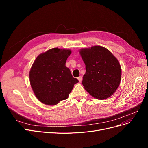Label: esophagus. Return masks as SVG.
Listing matches in <instances>:
<instances>
[{
  "label": "esophagus",
  "instance_id": "34e87169",
  "mask_svg": "<svg viewBox=\"0 0 148 148\" xmlns=\"http://www.w3.org/2000/svg\"><path fill=\"white\" fill-rule=\"evenodd\" d=\"M77 79H78V80H79V81L80 82H81L82 81V76H79Z\"/></svg>",
  "mask_w": 148,
  "mask_h": 148
}]
</instances>
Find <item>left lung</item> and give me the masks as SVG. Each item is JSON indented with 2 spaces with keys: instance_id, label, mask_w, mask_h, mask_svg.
<instances>
[{
  "instance_id": "1",
  "label": "left lung",
  "mask_w": 148,
  "mask_h": 148,
  "mask_svg": "<svg viewBox=\"0 0 148 148\" xmlns=\"http://www.w3.org/2000/svg\"><path fill=\"white\" fill-rule=\"evenodd\" d=\"M86 65L82 84L94 98L104 99L113 95L121 79V68L113 54L101 46L80 51Z\"/></svg>"
}]
</instances>
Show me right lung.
Instances as JSON below:
<instances>
[{
  "label": "right lung",
  "mask_w": 148,
  "mask_h": 148,
  "mask_svg": "<svg viewBox=\"0 0 148 148\" xmlns=\"http://www.w3.org/2000/svg\"><path fill=\"white\" fill-rule=\"evenodd\" d=\"M71 50L51 49L39 55L29 73L30 85L36 98L47 105H56L68 98L79 80L65 66Z\"/></svg>",
  "instance_id": "add662e5"
}]
</instances>
